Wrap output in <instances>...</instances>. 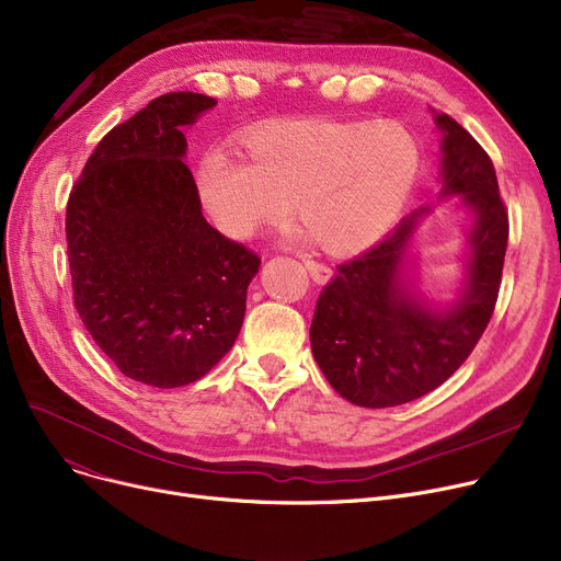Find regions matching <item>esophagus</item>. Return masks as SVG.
I'll use <instances>...</instances> for the list:
<instances>
[{
	"label": "esophagus",
	"instance_id": "obj_1",
	"mask_svg": "<svg viewBox=\"0 0 561 561\" xmlns=\"http://www.w3.org/2000/svg\"><path fill=\"white\" fill-rule=\"evenodd\" d=\"M305 265H307V271H309V275L316 284H325L332 277V268H328L325 263H318L313 259H305Z\"/></svg>",
	"mask_w": 561,
	"mask_h": 561
}]
</instances>
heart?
Returning a JSON list of instances; mask_svg holds the SVG:
<instances>
[{
	"label": "heart",
	"instance_id": "b5f03b06",
	"mask_svg": "<svg viewBox=\"0 0 561 561\" xmlns=\"http://www.w3.org/2000/svg\"><path fill=\"white\" fill-rule=\"evenodd\" d=\"M248 160L214 147L197 165V191L229 239L293 211L332 254H355L387 233L416 184L421 150L398 125L322 117L271 121L241 136Z\"/></svg>",
	"mask_w": 561,
	"mask_h": 561
}]
</instances>
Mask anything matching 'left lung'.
Segmentation results:
<instances>
[{"label":"left lung","mask_w":561,"mask_h":561,"mask_svg":"<svg viewBox=\"0 0 561 561\" xmlns=\"http://www.w3.org/2000/svg\"><path fill=\"white\" fill-rule=\"evenodd\" d=\"M440 138V193L473 211L463 288L436 307L407 277V250L430 206L347 263L322 288L311 352L332 389L352 404L381 409L416 400L468 359L495 309L510 239L495 170L482 145L450 115H434Z\"/></svg>","instance_id":"obj_1"}]
</instances>
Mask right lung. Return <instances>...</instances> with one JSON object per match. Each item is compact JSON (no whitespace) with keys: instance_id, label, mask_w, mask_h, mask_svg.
<instances>
[{"instance_id":"right-lung-1","label":"right lung","mask_w":561,"mask_h":561,"mask_svg":"<svg viewBox=\"0 0 561 561\" xmlns=\"http://www.w3.org/2000/svg\"><path fill=\"white\" fill-rule=\"evenodd\" d=\"M214 106L199 93L152 100L98 142L68 199L75 307L121 373L157 389L227 355L261 263L204 220L184 163V127Z\"/></svg>"}]
</instances>
